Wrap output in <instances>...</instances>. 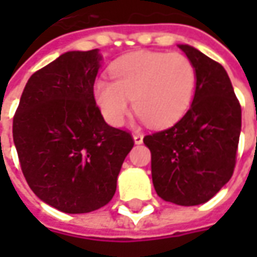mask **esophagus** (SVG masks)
<instances>
[{
  "label": "esophagus",
  "mask_w": 257,
  "mask_h": 257,
  "mask_svg": "<svg viewBox=\"0 0 257 257\" xmlns=\"http://www.w3.org/2000/svg\"><path fill=\"white\" fill-rule=\"evenodd\" d=\"M133 140L136 144H142L143 143V134L140 133H134L133 134Z\"/></svg>",
  "instance_id": "34e87169"
}]
</instances>
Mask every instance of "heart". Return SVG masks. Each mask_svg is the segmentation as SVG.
Instances as JSON below:
<instances>
[{
	"instance_id": "1",
	"label": "heart",
	"mask_w": 257,
	"mask_h": 257,
	"mask_svg": "<svg viewBox=\"0 0 257 257\" xmlns=\"http://www.w3.org/2000/svg\"><path fill=\"white\" fill-rule=\"evenodd\" d=\"M111 80L98 78L94 100L107 123L123 124L133 98L140 121L169 127L189 110L196 87V68L180 53L133 51L110 65Z\"/></svg>"
}]
</instances>
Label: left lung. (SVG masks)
I'll return each mask as SVG.
<instances>
[{
  "mask_svg": "<svg viewBox=\"0 0 257 257\" xmlns=\"http://www.w3.org/2000/svg\"><path fill=\"white\" fill-rule=\"evenodd\" d=\"M196 68L192 105L173 127L144 137L152 152L156 193L179 206L210 200L230 180L242 108L222 65L192 45L179 44Z\"/></svg>",
  "mask_w": 257,
  "mask_h": 257,
  "instance_id": "left-lung-1",
  "label": "left lung"
}]
</instances>
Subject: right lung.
Returning a JSON list of instances; mask_svg holds the SVG:
<instances>
[{
  "label": "right lung",
  "instance_id": "1",
  "mask_svg": "<svg viewBox=\"0 0 257 257\" xmlns=\"http://www.w3.org/2000/svg\"><path fill=\"white\" fill-rule=\"evenodd\" d=\"M103 55L67 51L30 77L13 123L24 177L38 199L70 214L113 199L132 136L104 121L93 87Z\"/></svg>",
  "mask_w": 257,
  "mask_h": 257
}]
</instances>
